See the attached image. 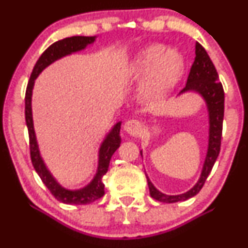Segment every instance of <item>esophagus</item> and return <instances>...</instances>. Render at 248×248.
<instances>
[{
    "label": "esophagus",
    "mask_w": 248,
    "mask_h": 248,
    "mask_svg": "<svg viewBox=\"0 0 248 248\" xmlns=\"http://www.w3.org/2000/svg\"><path fill=\"white\" fill-rule=\"evenodd\" d=\"M124 132H127L130 136H140L143 132V124L139 120H128L124 126Z\"/></svg>",
    "instance_id": "esophagus-1"
}]
</instances>
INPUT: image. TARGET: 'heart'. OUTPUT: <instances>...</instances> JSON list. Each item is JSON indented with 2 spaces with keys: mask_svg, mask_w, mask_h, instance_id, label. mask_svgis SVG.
<instances>
[{
  "mask_svg": "<svg viewBox=\"0 0 248 248\" xmlns=\"http://www.w3.org/2000/svg\"><path fill=\"white\" fill-rule=\"evenodd\" d=\"M184 61L175 50H166L160 45L147 47L136 62V76L146 80V90L150 98L166 95L181 78Z\"/></svg>",
  "mask_w": 248,
  "mask_h": 248,
  "instance_id": "1",
  "label": "heart"
}]
</instances>
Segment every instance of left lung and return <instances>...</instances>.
I'll use <instances>...</instances> for the list:
<instances>
[{"label":"left lung","instance_id":"8db88e82","mask_svg":"<svg viewBox=\"0 0 248 248\" xmlns=\"http://www.w3.org/2000/svg\"><path fill=\"white\" fill-rule=\"evenodd\" d=\"M186 92H196L206 102L207 112H209V146L205 161H204L203 169H202L201 177L197 183L189 191L181 193V195H166L158 191L150 179L147 177L148 186H149L150 196L154 199L163 203H176L183 202L193 197L201 191L205 183L207 176L211 172L215 162L217 160L219 152H220L221 132H223V119H224V90L223 85L219 81V77L215 65L209 55L197 42L196 43V57L189 77H187L186 85L179 94ZM141 156H142V152Z\"/></svg>","mask_w":248,"mask_h":248}]
</instances>
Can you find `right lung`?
<instances>
[{"instance_id":"1","label":"right lung","mask_w":248,"mask_h":248,"mask_svg":"<svg viewBox=\"0 0 248 248\" xmlns=\"http://www.w3.org/2000/svg\"><path fill=\"white\" fill-rule=\"evenodd\" d=\"M94 41L95 36H73L67 37V38H64L62 41H58L53 43L52 45H50L42 53L38 61H37L35 67L32 70V73L30 76V80L28 82L27 92H25V121H27L28 132H29L31 162H32V166L35 168L36 172L39 175V177H41L43 183L46 186L47 189L50 190V192L55 196V198H57L59 202H62L64 204L84 205V204L92 203V202L101 198L105 195V184L102 183V177L107 172L108 167H109V161L112 158L113 154L120 147L121 122H118V124H114V127L107 134L105 140L102 141L100 148H99L98 169H96V173L92 181L86 186L81 187L79 190L65 189L51 175L49 169H47L44 161H43L41 153H39L35 129H33L31 96H32V90L36 78L41 75V72L45 67H47L53 62L58 61V59L62 58V57L84 50L87 45L94 43Z\"/></svg>"}]
</instances>
